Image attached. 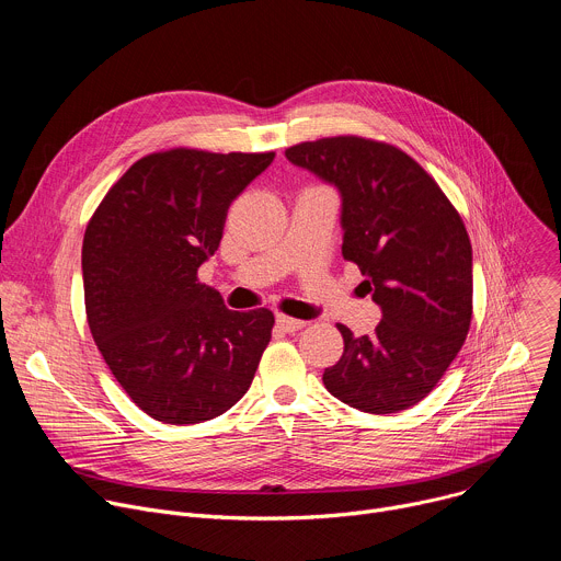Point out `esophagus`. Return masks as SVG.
<instances>
[{"instance_id":"esophagus-1","label":"esophagus","mask_w":561,"mask_h":561,"mask_svg":"<svg viewBox=\"0 0 561 561\" xmlns=\"http://www.w3.org/2000/svg\"><path fill=\"white\" fill-rule=\"evenodd\" d=\"M275 322L284 333H295V331L306 327V322H301V319H295V317H288V314H282V312L275 317Z\"/></svg>"}]
</instances>
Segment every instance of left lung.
<instances>
[{
  "label": "left lung",
  "instance_id": "1",
  "mask_svg": "<svg viewBox=\"0 0 561 561\" xmlns=\"http://www.w3.org/2000/svg\"><path fill=\"white\" fill-rule=\"evenodd\" d=\"M286 157L337 186L342 255L381 308L373 337L337 324L344 355L324 370V386L364 413L407 411L437 386L470 329L466 226L437 182L392 144L340 135L295 144Z\"/></svg>",
  "mask_w": 561,
  "mask_h": 561
}]
</instances>
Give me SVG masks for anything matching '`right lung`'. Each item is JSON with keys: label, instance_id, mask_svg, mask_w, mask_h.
<instances>
[{"label": "right lung", "instance_id": "right-lung-1", "mask_svg": "<svg viewBox=\"0 0 561 561\" xmlns=\"http://www.w3.org/2000/svg\"><path fill=\"white\" fill-rule=\"evenodd\" d=\"M275 152H150L111 186L82 247L91 335L133 402L164 424H199L249 390L275 317L228 310L199 282L226 213Z\"/></svg>", "mask_w": 561, "mask_h": 561}]
</instances>
